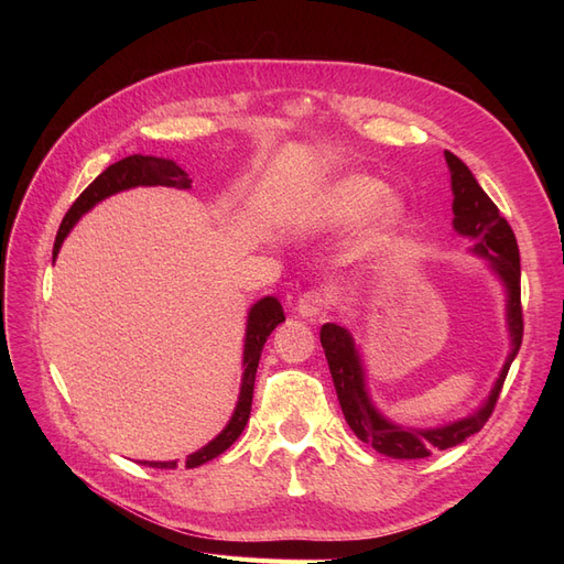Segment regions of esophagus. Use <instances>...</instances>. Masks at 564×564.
Masks as SVG:
<instances>
[{"instance_id": "34e87169", "label": "esophagus", "mask_w": 564, "mask_h": 564, "mask_svg": "<svg viewBox=\"0 0 564 564\" xmlns=\"http://www.w3.org/2000/svg\"><path fill=\"white\" fill-rule=\"evenodd\" d=\"M324 308H327V299H324L319 292H305L296 301V313L301 317H317Z\"/></svg>"}]
</instances>
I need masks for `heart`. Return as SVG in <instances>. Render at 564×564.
Masks as SVG:
<instances>
[{
    "mask_svg": "<svg viewBox=\"0 0 564 564\" xmlns=\"http://www.w3.org/2000/svg\"><path fill=\"white\" fill-rule=\"evenodd\" d=\"M383 191V181L369 174H344L317 187L303 202L301 220L311 228H336L360 216L355 232L357 249L373 253L402 228L406 218V202Z\"/></svg>",
    "mask_w": 564,
    "mask_h": 564,
    "instance_id": "heart-1",
    "label": "heart"
}]
</instances>
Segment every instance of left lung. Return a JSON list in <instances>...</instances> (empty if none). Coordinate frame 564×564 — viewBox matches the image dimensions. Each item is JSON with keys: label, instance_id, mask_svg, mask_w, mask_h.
Listing matches in <instances>:
<instances>
[{"label": "left lung", "instance_id": "left-lung-1", "mask_svg": "<svg viewBox=\"0 0 564 564\" xmlns=\"http://www.w3.org/2000/svg\"><path fill=\"white\" fill-rule=\"evenodd\" d=\"M445 160L452 174V226L460 237L473 240L470 253L480 256L499 278L506 292V327L510 338V350L506 362L494 381L487 400L475 409L473 414L449 421L435 429H412L390 421L373 404L367 388V369L355 346L352 334L344 324L327 322L322 324L319 340L324 355H327L338 404L344 409V416L350 431L379 454L392 458H425L433 452L452 449L460 442L475 435L487 423L494 412V404L499 400L501 386L508 377V369L513 365L516 355L522 344V305H520V249L516 232L510 230L508 220L499 214V207L489 199L480 183L475 181L470 169L460 162L454 152H445Z\"/></svg>", "mask_w": 564, "mask_h": 564}]
</instances>
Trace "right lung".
<instances>
[{
	"mask_svg": "<svg viewBox=\"0 0 564 564\" xmlns=\"http://www.w3.org/2000/svg\"><path fill=\"white\" fill-rule=\"evenodd\" d=\"M139 185H166V187H178V191H187L193 185V181L187 178L183 169L174 160H164V158H143V155H131L110 164L104 174H100L87 191H84L75 202L73 207L67 209L63 224L56 235V245H54V259L61 251V245L75 228L77 220L91 212L98 202H104L110 195H117L122 191H129V187H139ZM280 322H284V311L282 303L275 296H263L261 301H256L249 315H247V329H245V352H242V386H240V398H237L235 412L230 421L226 423V429L220 431L212 442H207L202 449L187 454L185 458V468H197L207 460L216 458L218 454H224L232 442L242 435L245 425L251 414V398H253V381H256V369H259L261 360V350L265 346L268 336L272 329L278 327ZM143 466L150 468H166L172 470L178 466V460H143Z\"/></svg>",
	"mask_w": 564,
	"mask_h": 564,
	"instance_id": "right-lung-1",
	"label": "right lung"
}]
</instances>
